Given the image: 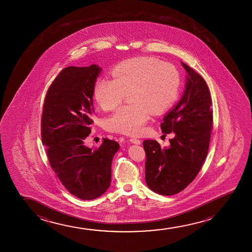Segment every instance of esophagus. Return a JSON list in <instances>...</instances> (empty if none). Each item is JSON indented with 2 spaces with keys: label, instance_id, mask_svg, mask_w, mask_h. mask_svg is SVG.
Here are the masks:
<instances>
[{
  "label": "esophagus",
  "instance_id": "obj_1",
  "mask_svg": "<svg viewBox=\"0 0 252 252\" xmlns=\"http://www.w3.org/2000/svg\"><path fill=\"white\" fill-rule=\"evenodd\" d=\"M130 142L132 143V144H135V145H140L141 144V140H139L138 138H131L130 139Z\"/></svg>",
  "mask_w": 252,
  "mask_h": 252
}]
</instances>
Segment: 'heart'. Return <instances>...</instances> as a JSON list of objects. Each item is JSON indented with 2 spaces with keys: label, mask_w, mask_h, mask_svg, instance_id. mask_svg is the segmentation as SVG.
Returning a JSON list of instances; mask_svg holds the SVG:
<instances>
[{
  "label": "heart",
  "mask_w": 252,
  "mask_h": 252,
  "mask_svg": "<svg viewBox=\"0 0 252 252\" xmlns=\"http://www.w3.org/2000/svg\"><path fill=\"white\" fill-rule=\"evenodd\" d=\"M113 79L102 77L94 86V97L104 110H112L129 94L131 102L119 107L104 121L110 131L141 133L152 114H160L172 105L179 94L181 76L169 63L149 57L125 60L112 70Z\"/></svg>",
  "instance_id": "b5f03b06"
}]
</instances>
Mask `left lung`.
Wrapping results in <instances>:
<instances>
[{
  "instance_id": "obj_1",
  "label": "left lung",
  "mask_w": 252,
  "mask_h": 252,
  "mask_svg": "<svg viewBox=\"0 0 252 252\" xmlns=\"http://www.w3.org/2000/svg\"><path fill=\"white\" fill-rule=\"evenodd\" d=\"M187 76L185 91L166 114L161 129L174 132L168 148L156 140H145V182L155 193L173 195L183 191L200 172L207 158L213 130L210 92L202 76L182 63Z\"/></svg>"
}]
</instances>
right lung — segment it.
Segmentation results:
<instances>
[{
	"mask_svg": "<svg viewBox=\"0 0 252 252\" xmlns=\"http://www.w3.org/2000/svg\"><path fill=\"white\" fill-rule=\"evenodd\" d=\"M101 68L69 66L62 69L45 94L41 138L50 165L69 193L90 200L110 186L111 165L119 143L108 138L98 149L83 140L91 132L94 86Z\"/></svg>",
	"mask_w": 252,
	"mask_h": 252,
	"instance_id": "1",
	"label": "right lung"
}]
</instances>
